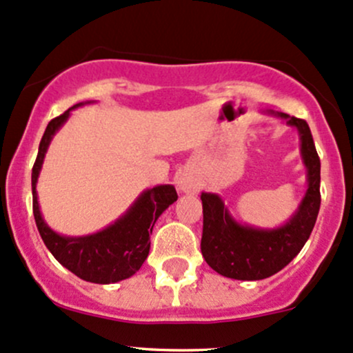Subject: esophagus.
Wrapping results in <instances>:
<instances>
[{
    "mask_svg": "<svg viewBox=\"0 0 353 353\" xmlns=\"http://www.w3.org/2000/svg\"><path fill=\"white\" fill-rule=\"evenodd\" d=\"M176 186L183 194H198L199 191L198 181L192 176H189V174H181V176H177Z\"/></svg>",
    "mask_w": 353,
    "mask_h": 353,
    "instance_id": "obj_1",
    "label": "esophagus"
}]
</instances>
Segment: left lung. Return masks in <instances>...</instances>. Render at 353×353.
<instances>
[{
    "mask_svg": "<svg viewBox=\"0 0 353 353\" xmlns=\"http://www.w3.org/2000/svg\"><path fill=\"white\" fill-rule=\"evenodd\" d=\"M267 114L283 118L299 137V154L306 169V191L285 223L274 228L242 223L230 213L216 192H201V254L206 264L221 276L236 281H261L284 269L310 239L320 211V159L307 123L279 111Z\"/></svg>",
    "mask_w": 353,
    "mask_h": 353,
    "instance_id": "left-lung-1",
    "label": "left lung"
}]
</instances>
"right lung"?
I'll return each mask as SVG.
<instances>
[{
    "label": "right lung",
    "instance_id": "1",
    "mask_svg": "<svg viewBox=\"0 0 353 353\" xmlns=\"http://www.w3.org/2000/svg\"><path fill=\"white\" fill-rule=\"evenodd\" d=\"M91 103L94 101L77 103L47 125L46 133L40 140L35 165L32 169L33 216L46 247L65 269L88 283L113 284L132 277L145 262L155 221L176 201L177 192L172 184H159L150 189H143L120 218L89 235H62L47 225L37 196V183L43 159L54 135L69 120L70 111Z\"/></svg>",
    "mask_w": 353,
    "mask_h": 353
}]
</instances>
